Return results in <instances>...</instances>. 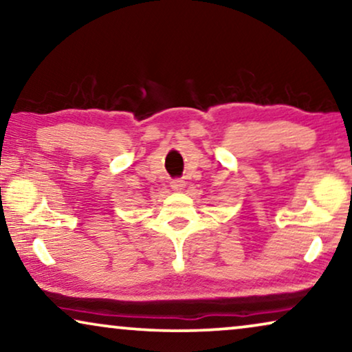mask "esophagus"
I'll list each match as a JSON object with an SVG mask.
<instances>
[{
  "instance_id": "1",
  "label": "esophagus",
  "mask_w": 352,
  "mask_h": 352,
  "mask_svg": "<svg viewBox=\"0 0 352 352\" xmlns=\"http://www.w3.org/2000/svg\"><path fill=\"white\" fill-rule=\"evenodd\" d=\"M171 189L173 190H176V192H181L182 189H184V186H186V181L184 179H173L171 182Z\"/></svg>"
}]
</instances>
